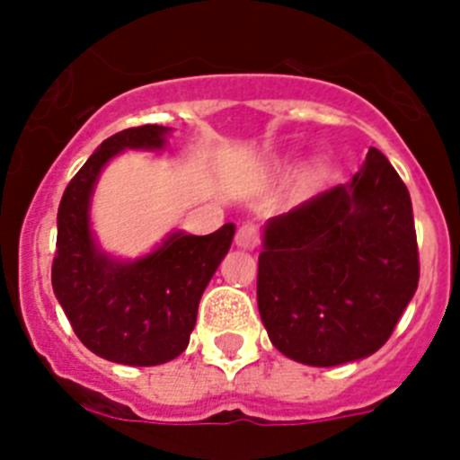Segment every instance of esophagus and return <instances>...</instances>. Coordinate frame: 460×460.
<instances>
[{
    "label": "esophagus",
    "mask_w": 460,
    "mask_h": 460,
    "mask_svg": "<svg viewBox=\"0 0 460 460\" xmlns=\"http://www.w3.org/2000/svg\"><path fill=\"white\" fill-rule=\"evenodd\" d=\"M258 227H255V223H243V226H239L237 234H234V243H237L239 249L243 251H253L255 246H258Z\"/></svg>",
    "instance_id": "34e87169"
}]
</instances>
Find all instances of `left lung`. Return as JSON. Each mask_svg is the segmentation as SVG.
<instances>
[{
	"mask_svg": "<svg viewBox=\"0 0 460 460\" xmlns=\"http://www.w3.org/2000/svg\"><path fill=\"white\" fill-rule=\"evenodd\" d=\"M417 283L410 193L376 147L350 181L262 230L260 318L276 350L306 367H341L380 350Z\"/></svg>",
	"mask_w": 460,
	"mask_h": 460,
	"instance_id": "1",
	"label": "left lung"
}]
</instances>
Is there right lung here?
Wrapping results in <instances>:
<instances>
[{
	"instance_id": "obj_1",
	"label": "right lung",
	"mask_w": 460,
	"mask_h": 460,
	"mask_svg": "<svg viewBox=\"0 0 460 460\" xmlns=\"http://www.w3.org/2000/svg\"><path fill=\"white\" fill-rule=\"evenodd\" d=\"M170 133L168 126L147 124L101 142L57 211V302L93 355L126 367H158L186 350L202 292L234 237L233 223L205 237L174 230L136 260L115 258L96 242L92 198L105 165L126 149H165Z\"/></svg>"
}]
</instances>
